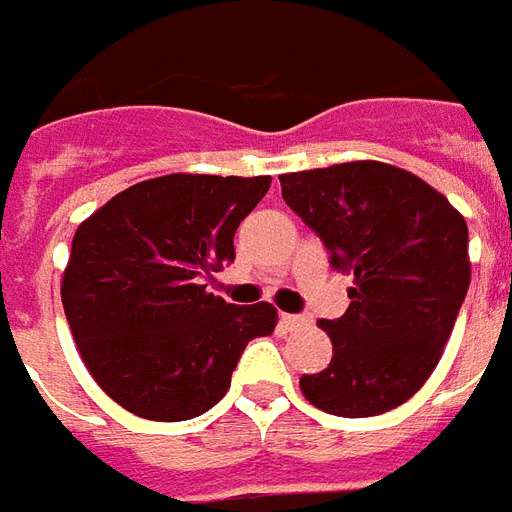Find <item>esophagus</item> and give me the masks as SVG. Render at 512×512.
I'll return each instance as SVG.
<instances>
[{"mask_svg": "<svg viewBox=\"0 0 512 512\" xmlns=\"http://www.w3.org/2000/svg\"><path fill=\"white\" fill-rule=\"evenodd\" d=\"M284 325L289 328V331H295V328H306V325H311V317H306V314H284Z\"/></svg>", "mask_w": 512, "mask_h": 512, "instance_id": "34e87169", "label": "esophagus"}]
</instances>
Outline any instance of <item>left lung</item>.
Instances as JSON below:
<instances>
[{
	"label": "left lung",
	"mask_w": 512,
	"mask_h": 512,
	"mask_svg": "<svg viewBox=\"0 0 512 512\" xmlns=\"http://www.w3.org/2000/svg\"><path fill=\"white\" fill-rule=\"evenodd\" d=\"M284 201L353 273L350 306L320 320L333 358L300 391L361 419L411 400L441 361L471 281L469 228L427 181L375 159L281 176Z\"/></svg>",
	"instance_id": "obj_1"
}]
</instances>
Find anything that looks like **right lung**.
I'll list each match as a JSON object with an SVG mask.
<instances>
[{
  "mask_svg": "<svg viewBox=\"0 0 512 512\" xmlns=\"http://www.w3.org/2000/svg\"><path fill=\"white\" fill-rule=\"evenodd\" d=\"M270 176L168 173L132 184L82 220L63 308L101 391L134 416L184 422L223 400L245 344L270 336V303L234 306L206 273L234 262V234Z\"/></svg>",
  "mask_w": 512,
  "mask_h": 512,
  "instance_id": "1",
  "label": "right lung"
}]
</instances>
